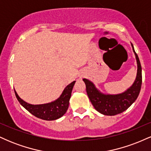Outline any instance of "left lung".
<instances>
[{"mask_svg":"<svg viewBox=\"0 0 151 151\" xmlns=\"http://www.w3.org/2000/svg\"><path fill=\"white\" fill-rule=\"evenodd\" d=\"M136 55L138 71L136 79L133 85L125 92L116 95H106L96 89L92 82L86 79L83 81L86 84V90L90 101L97 111L104 115L114 116L126 111L136 100L141 91L142 84L141 65L139 58L133 49Z\"/></svg>","mask_w":151,"mask_h":151,"instance_id":"8db88e82","label":"left lung"}]
</instances>
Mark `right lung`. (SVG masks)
<instances>
[{
  "label": "right lung",
  "instance_id": "add662e5",
  "mask_svg": "<svg viewBox=\"0 0 151 151\" xmlns=\"http://www.w3.org/2000/svg\"><path fill=\"white\" fill-rule=\"evenodd\" d=\"M75 81L67 86L60 97L56 101L45 104L32 105L26 103L19 97L15 91V94L20 104L30 114L39 119L46 121H52L58 119L64 115L69 107V101L72 94V91Z\"/></svg>",
  "mask_w": 151,
  "mask_h": 151
}]
</instances>
